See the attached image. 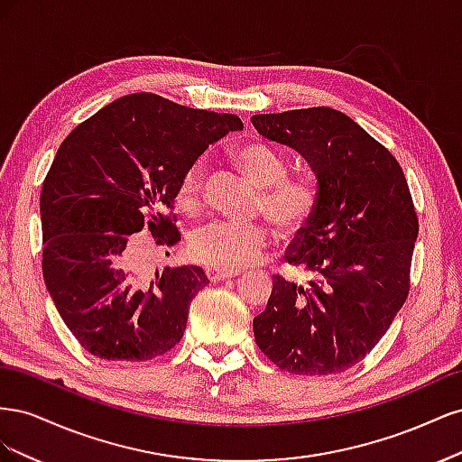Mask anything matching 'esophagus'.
Returning a JSON list of instances; mask_svg holds the SVG:
<instances>
[{
  "instance_id": "1",
  "label": "esophagus",
  "mask_w": 462,
  "mask_h": 462,
  "mask_svg": "<svg viewBox=\"0 0 462 462\" xmlns=\"http://www.w3.org/2000/svg\"><path fill=\"white\" fill-rule=\"evenodd\" d=\"M206 275L209 282H221V279H231L241 275L239 270H219V268H206Z\"/></svg>"
}]
</instances>
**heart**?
Instances as JSON below:
<instances>
[{"label":"heart","mask_w":462,"mask_h":462,"mask_svg":"<svg viewBox=\"0 0 462 462\" xmlns=\"http://www.w3.org/2000/svg\"><path fill=\"white\" fill-rule=\"evenodd\" d=\"M243 173L260 189L258 208L283 233H297L316 212L318 192L309 179L285 177L287 163L282 153L265 143H246L235 150ZM206 167L204 160L192 162L179 180L177 202L185 214H197L202 204ZM270 243L263 223L212 221L194 229L189 254L219 270H239L254 263Z\"/></svg>","instance_id":"b5f03b06"}]
</instances>
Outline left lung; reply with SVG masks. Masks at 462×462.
<instances>
[{"instance_id":"1","label":"left lung","mask_w":462,"mask_h":462,"mask_svg":"<svg viewBox=\"0 0 462 462\" xmlns=\"http://www.w3.org/2000/svg\"><path fill=\"white\" fill-rule=\"evenodd\" d=\"M268 141L289 146L316 175L318 204L287 262L309 285L273 275L254 339L275 366L300 375L339 374L377 345L411 287L418 217L391 152L331 107L253 116Z\"/></svg>"}]
</instances>
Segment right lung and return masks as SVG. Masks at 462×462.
I'll return each mask as SVG.
<instances>
[{
    "instance_id": "add662e5",
    "label": "right lung",
    "mask_w": 462,
    "mask_h": 462,
    "mask_svg": "<svg viewBox=\"0 0 462 462\" xmlns=\"http://www.w3.org/2000/svg\"><path fill=\"white\" fill-rule=\"evenodd\" d=\"M231 114L150 92L123 96L69 134L40 194L42 272L65 326L94 356L152 360L183 337L190 300L208 285L199 265L150 272L153 246L180 241L179 180L229 131Z\"/></svg>"
}]
</instances>
